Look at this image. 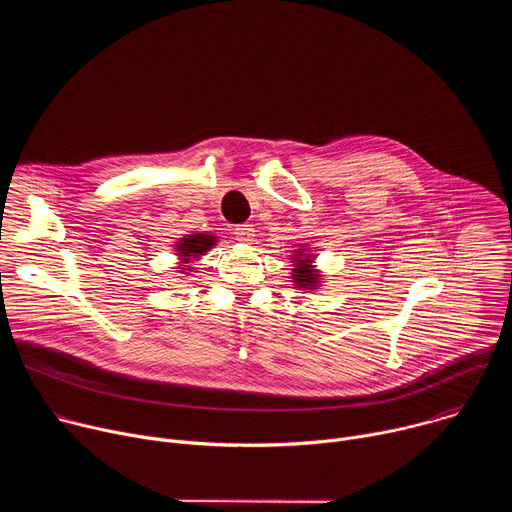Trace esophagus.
Instances as JSON below:
<instances>
[{
	"instance_id": "esophagus-1",
	"label": "esophagus",
	"mask_w": 512,
	"mask_h": 512,
	"mask_svg": "<svg viewBox=\"0 0 512 512\" xmlns=\"http://www.w3.org/2000/svg\"><path fill=\"white\" fill-rule=\"evenodd\" d=\"M253 237H255V231H253L251 225H241V227L235 229V239H237L239 243L249 245V243L253 241Z\"/></svg>"
}]
</instances>
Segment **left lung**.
Returning <instances> with one entry per match:
<instances>
[{
  "instance_id": "left-lung-1",
  "label": "left lung",
  "mask_w": 512,
  "mask_h": 512,
  "mask_svg": "<svg viewBox=\"0 0 512 512\" xmlns=\"http://www.w3.org/2000/svg\"><path fill=\"white\" fill-rule=\"evenodd\" d=\"M289 259L294 263V269H291V283L298 289L314 291L322 285V273L318 271L316 265H312L316 257L310 253V249H304L300 245V249H296Z\"/></svg>"
}]
</instances>
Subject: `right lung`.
Masks as SVG:
<instances>
[{
    "mask_svg": "<svg viewBox=\"0 0 512 512\" xmlns=\"http://www.w3.org/2000/svg\"><path fill=\"white\" fill-rule=\"evenodd\" d=\"M216 245V237L214 235H206V233H196V235H186L182 237L174 249H176V257L180 259V271L182 275H188V271H192L194 267H190L192 261H198L204 253H208L212 247Z\"/></svg>",
    "mask_w": 512,
    "mask_h": 512,
    "instance_id": "right-lung-1",
    "label": "right lung"
}]
</instances>
